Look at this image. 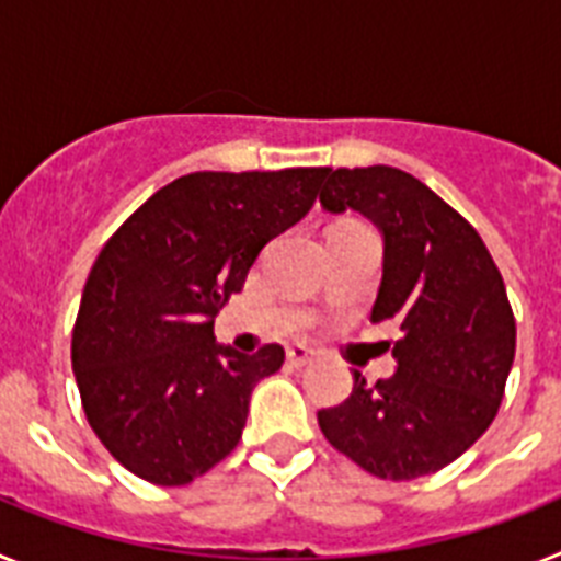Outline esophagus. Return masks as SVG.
<instances>
[{"mask_svg":"<svg viewBox=\"0 0 561 561\" xmlns=\"http://www.w3.org/2000/svg\"><path fill=\"white\" fill-rule=\"evenodd\" d=\"M311 359H314V351L306 348V345H291V348L286 351V362H289V365H295V368H300V365H309Z\"/></svg>","mask_w":561,"mask_h":561,"instance_id":"1","label":"esophagus"}]
</instances>
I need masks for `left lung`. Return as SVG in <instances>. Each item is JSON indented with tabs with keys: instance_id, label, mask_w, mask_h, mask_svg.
<instances>
[{
	"instance_id": "obj_1",
	"label": "left lung",
	"mask_w": 561,
	"mask_h": 561,
	"mask_svg": "<svg viewBox=\"0 0 561 561\" xmlns=\"http://www.w3.org/2000/svg\"><path fill=\"white\" fill-rule=\"evenodd\" d=\"M320 205L356 210L385 236L370 320H396L399 368L317 421L334 449L381 480L433 474L489 430L505 393L517 325L483 238L413 173L390 165L325 173Z\"/></svg>"
}]
</instances>
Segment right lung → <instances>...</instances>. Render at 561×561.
Wrapping results in <instances>:
<instances>
[{"mask_svg":"<svg viewBox=\"0 0 561 561\" xmlns=\"http://www.w3.org/2000/svg\"><path fill=\"white\" fill-rule=\"evenodd\" d=\"M329 168L196 171L117 227L89 272L72 370L89 427L131 474L185 485L241 440L252 388L284 365L219 345L213 317L257 252L304 219Z\"/></svg>","mask_w":561,"mask_h":561,"instance_id":"right-lung-1","label":"right lung"}]
</instances>
